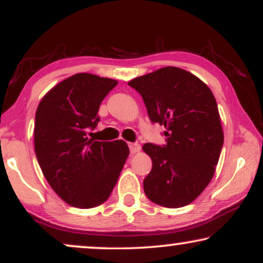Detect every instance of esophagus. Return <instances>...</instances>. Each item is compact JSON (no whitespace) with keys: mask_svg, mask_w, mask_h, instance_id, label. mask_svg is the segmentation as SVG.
Instances as JSON below:
<instances>
[{"mask_svg":"<svg viewBox=\"0 0 263 263\" xmlns=\"http://www.w3.org/2000/svg\"><path fill=\"white\" fill-rule=\"evenodd\" d=\"M128 147H129V151H131V153H138L141 151V144L140 143H128Z\"/></svg>","mask_w":263,"mask_h":263,"instance_id":"34e87169","label":"esophagus"}]
</instances>
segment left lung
I'll return each instance as SVG.
<instances>
[{
  "mask_svg": "<svg viewBox=\"0 0 263 263\" xmlns=\"http://www.w3.org/2000/svg\"><path fill=\"white\" fill-rule=\"evenodd\" d=\"M128 85L141 93L151 121L167 129L165 146L142 147L152 159L144 193L162 206H185L213 179L224 143L215 98L198 77L177 66L135 78Z\"/></svg>",
  "mask_w": 263,
  "mask_h": 263,
  "instance_id": "8db88e82",
  "label": "left lung"
}]
</instances>
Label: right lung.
I'll use <instances>...</instances> for the list:
<instances>
[{"mask_svg": "<svg viewBox=\"0 0 263 263\" xmlns=\"http://www.w3.org/2000/svg\"><path fill=\"white\" fill-rule=\"evenodd\" d=\"M117 80L89 73L60 81L35 111L34 149L45 179L60 199L80 209L110 197L129 155L127 143L93 141L99 107Z\"/></svg>", "mask_w": 263, "mask_h": 263, "instance_id": "1", "label": "right lung"}]
</instances>
